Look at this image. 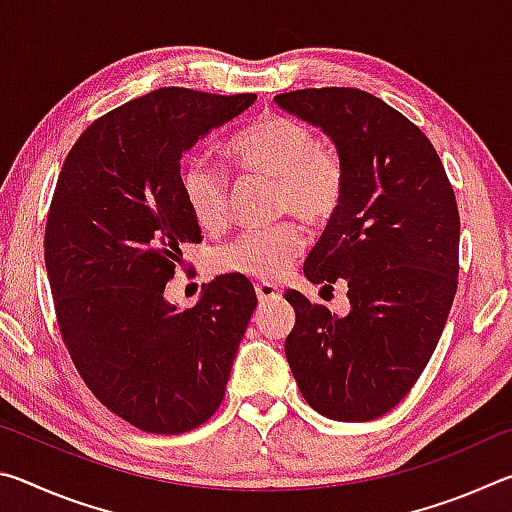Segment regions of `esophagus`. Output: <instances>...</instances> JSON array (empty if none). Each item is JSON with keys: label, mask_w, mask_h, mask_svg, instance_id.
I'll list each match as a JSON object with an SVG mask.
<instances>
[{"label": "esophagus", "mask_w": 512, "mask_h": 512, "mask_svg": "<svg viewBox=\"0 0 512 512\" xmlns=\"http://www.w3.org/2000/svg\"><path fill=\"white\" fill-rule=\"evenodd\" d=\"M255 293H257V298H259V302H275V300H282V291L275 287V284H271V282H257L255 284Z\"/></svg>", "instance_id": "obj_1"}]
</instances>
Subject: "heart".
<instances>
[{"instance_id":"heart-1","label":"heart","mask_w":512,"mask_h":512,"mask_svg":"<svg viewBox=\"0 0 512 512\" xmlns=\"http://www.w3.org/2000/svg\"><path fill=\"white\" fill-rule=\"evenodd\" d=\"M237 169L266 176L275 183L273 207L291 212L307 225H323L339 212L345 198V167L339 153L320 146L316 133L284 115H262L225 144ZM180 194L196 225L221 232L228 225V183L214 164L189 160L180 171ZM296 223L248 230L216 253V266L259 280L280 277L300 253Z\"/></svg>"}]
</instances>
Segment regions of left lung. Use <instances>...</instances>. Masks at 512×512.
<instances>
[{
	"label": "left lung",
	"instance_id": "8db88e82",
	"mask_svg": "<svg viewBox=\"0 0 512 512\" xmlns=\"http://www.w3.org/2000/svg\"><path fill=\"white\" fill-rule=\"evenodd\" d=\"M289 115L323 131L345 167V198L305 262L323 289L348 284L350 314L284 293L296 325L284 341L311 409L375 420L422 375L458 284L461 221L443 162L402 112L354 88L277 94Z\"/></svg>",
	"mask_w": 512,
	"mask_h": 512
}]
</instances>
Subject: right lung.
Instances as JSON below:
<instances>
[{
  "instance_id": "right-lung-1",
  "label": "right lung",
  "mask_w": 512,
  "mask_h": 512,
  "mask_svg": "<svg viewBox=\"0 0 512 512\" xmlns=\"http://www.w3.org/2000/svg\"><path fill=\"white\" fill-rule=\"evenodd\" d=\"M255 94L160 88L94 121L60 171L45 262L60 336L94 397L149 433L201 427L221 406L257 307L244 275H221L194 307L164 298L201 228L180 160Z\"/></svg>"
}]
</instances>
